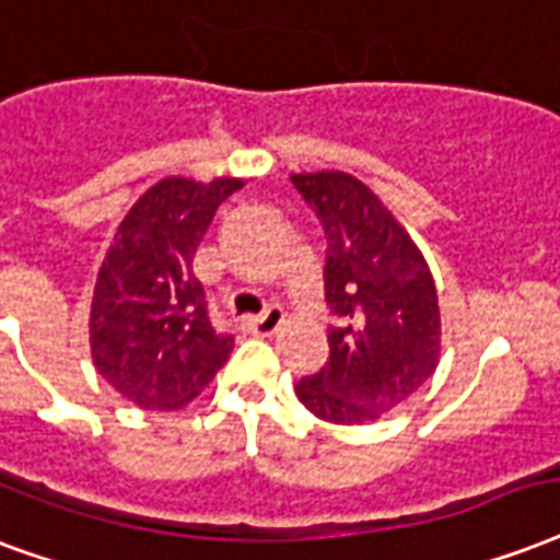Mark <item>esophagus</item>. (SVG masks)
<instances>
[{
  "label": "esophagus",
  "instance_id": "esophagus-1",
  "mask_svg": "<svg viewBox=\"0 0 560 560\" xmlns=\"http://www.w3.org/2000/svg\"><path fill=\"white\" fill-rule=\"evenodd\" d=\"M243 326L255 331V335H276L281 326H284V311L279 305H267L261 317H246Z\"/></svg>",
  "mask_w": 560,
  "mask_h": 560
}]
</instances>
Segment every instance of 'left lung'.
<instances>
[{
  "label": "left lung",
  "mask_w": 560,
  "mask_h": 560,
  "mask_svg": "<svg viewBox=\"0 0 560 560\" xmlns=\"http://www.w3.org/2000/svg\"><path fill=\"white\" fill-rule=\"evenodd\" d=\"M326 234L328 361L299 402L340 425L378 420L429 382L441 355L438 290L420 249L378 196L347 173L290 176Z\"/></svg>",
  "instance_id": "obj_1"
}]
</instances>
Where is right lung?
Returning a JSON list of instances; mask_svg holds the SVG:
<instances>
[{
  "instance_id": "1",
  "label": "right lung",
  "mask_w": 560,
  "mask_h": 560,
  "mask_svg": "<svg viewBox=\"0 0 560 560\" xmlns=\"http://www.w3.org/2000/svg\"><path fill=\"white\" fill-rule=\"evenodd\" d=\"M237 178H164L119 223L102 261L91 308V349L105 382L147 411L199 396L232 352L234 337L208 317L194 276L196 246Z\"/></svg>"
}]
</instances>
